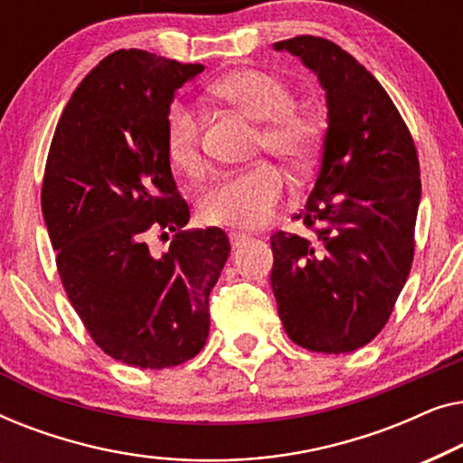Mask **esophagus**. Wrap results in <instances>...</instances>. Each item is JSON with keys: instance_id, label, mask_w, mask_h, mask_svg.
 <instances>
[{"instance_id": "esophagus-1", "label": "esophagus", "mask_w": 463, "mask_h": 463, "mask_svg": "<svg viewBox=\"0 0 463 463\" xmlns=\"http://www.w3.org/2000/svg\"><path fill=\"white\" fill-rule=\"evenodd\" d=\"M246 240H249V236H246V233H238V232H232L230 233V242H232V246L233 249H238V246H242Z\"/></svg>"}]
</instances>
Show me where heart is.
<instances>
[{
  "label": "heart",
  "instance_id": "1",
  "mask_svg": "<svg viewBox=\"0 0 463 463\" xmlns=\"http://www.w3.org/2000/svg\"><path fill=\"white\" fill-rule=\"evenodd\" d=\"M213 90L259 122L257 151H268L293 170H306L314 162L322 122L316 113L295 105V90L280 75L265 69H240L217 81ZM166 154L173 166L185 175H198L204 166L198 113L183 99L168 105ZM284 189V176L274 164H252L208 185L198 200V214L206 225L257 230L274 219Z\"/></svg>",
  "mask_w": 463,
  "mask_h": 463
}]
</instances>
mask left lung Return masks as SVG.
<instances>
[{
  "label": "left lung",
  "instance_id": "1",
  "mask_svg": "<svg viewBox=\"0 0 463 463\" xmlns=\"http://www.w3.org/2000/svg\"><path fill=\"white\" fill-rule=\"evenodd\" d=\"M318 73L328 130L318 176L293 219L314 236H271V288L284 331L345 354L390 320L415 255L420 157L401 111L364 65L325 37L276 42Z\"/></svg>",
  "mask_w": 463,
  "mask_h": 463
}]
</instances>
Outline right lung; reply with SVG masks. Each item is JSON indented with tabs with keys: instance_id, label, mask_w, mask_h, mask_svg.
<instances>
[{
	"instance_id": "obj_1",
	"label": "right lung",
	"mask_w": 463,
	"mask_h": 463,
	"mask_svg": "<svg viewBox=\"0 0 463 463\" xmlns=\"http://www.w3.org/2000/svg\"><path fill=\"white\" fill-rule=\"evenodd\" d=\"M204 71L147 50H116L75 88L56 124L42 213L62 288L105 354L168 369L206 344L208 299L230 257L219 227L183 230L187 202L166 154L173 94ZM173 232L154 256L146 238Z\"/></svg>"
}]
</instances>
